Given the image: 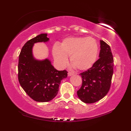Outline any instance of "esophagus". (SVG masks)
<instances>
[{"mask_svg":"<svg viewBox=\"0 0 131 131\" xmlns=\"http://www.w3.org/2000/svg\"><path fill=\"white\" fill-rule=\"evenodd\" d=\"M72 75H73V73L68 72V76H72Z\"/></svg>","mask_w":131,"mask_h":131,"instance_id":"1","label":"esophagus"}]
</instances>
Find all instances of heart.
Listing matches in <instances>:
<instances>
[{"instance_id": "heart-1", "label": "heart", "mask_w": 131, "mask_h": 131, "mask_svg": "<svg viewBox=\"0 0 131 131\" xmlns=\"http://www.w3.org/2000/svg\"><path fill=\"white\" fill-rule=\"evenodd\" d=\"M98 53L95 39L83 36L70 37L64 39L60 46H53L52 53L57 65L64 67L68 62V57L73 67L80 71L90 69L95 63Z\"/></svg>"}]
</instances>
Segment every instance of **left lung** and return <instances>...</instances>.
Wrapping results in <instances>:
<instances>
[{
    "instance_id": "8db88e82",
    "label": "left lung",
    "mask_w": 131,
    "mask_h": 131,
    "mask_svg": "<svg viewBox=\"0 0 131 131\" xmlns=\"http://www.w3.org/2000/svg\"><path fill=\"white\" fill-rule=\"evenodd\" d=\"M100 58L90 69L80 73L82 78L78 97L83 103H94L107 94L110 90L113 74L114 60L110 46L100 40Z\"/></svg>"
}]
</instances>
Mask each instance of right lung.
<instances>
[{
    "label": "right lung",
    "mask_w": 131,
    "mask_h": 131,
    "mask_svg": "<svg viewBox=\"0 0 131 131\" xmlns=\"http://www.w3.org/2000/svg\"><path fill=\"white\" fill-rule=\"evenodd\" d=\"M48 40L47 34L37 36L25 43L19 55V84L26 94L37 102H48L55 98L61 82L67 76L66 70H57L48 59L39 61L34 58L32 53L34 43Z\"/></svg>",
    "instance_id": "1"
}]
</instances>
